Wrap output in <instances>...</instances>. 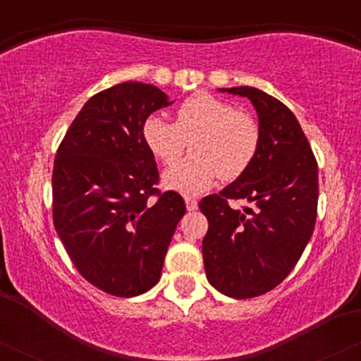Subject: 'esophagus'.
Listing matches in <instances>:
<instances>
[{"label": "esophagus", "instance_id": "34e87169", "mask_svg": "<svg viewBox=\"0 0 361 361\" xmlns=\"http://www.w3.org/2000/svg\"><path fill=\"white\" fill-rule=\"evenodd\" d=\"M185 204H186V209H188L190 212L197 210V207H198V202L195 200V198H192V197H185Z\"/></svg>", "mask_w": 361, "mask_h": 361}]
</instances>
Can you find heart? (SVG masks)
Returning <instances> with one entry per match:
<instances>
[{"instance_id":"b5f03b06","label":"heart","mask_w":361,"mask_h":361,"mask_svg":"<svg viewBox=\"0 0 361 361\" xmlns=\"http://www.w3.org/2000/svg\"><path fill=\"white\" fill-rule=\"evenodd\" d=\"M142 139L151 154L171 166L190 142L192 156L164 175L169 188L186 195L205 192L221 176L234 181L258 156L261 128L258 120L233 103L210 93H195L175 110V123L163 117L146 118Z\"/></svg>"}]
</instances>
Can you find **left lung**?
<instances>
[{
    "label": "left lung",
    "mask_w": 361,
    "mask_h": 361,
    "mask_svg": "<svg viewBox=\"0 0 361 361\" xmlns=\"http://www.w3.org/2000/svg\"><path fill=\"white\" fill-rule=\"evenodd\" d=\"M221 91L250 98L261 144L251 168L222 192L202 198L209 221L202 252L207 279L224 295L252 299L280 285L307 246L317 217V161L295 115L251 86ZM251 201L233 209L231 201Z\"/></svg>",
    "instance_id": "left-lung-1"
}]
</instances>
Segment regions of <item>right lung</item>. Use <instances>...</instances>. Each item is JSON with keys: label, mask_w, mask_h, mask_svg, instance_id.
Masks as SVG:
<instances>
[{"label": "right lung", "mask_w": 361, "mask_h": 361, "mask_svg": "<svg viewBox=\"0 0 361 361\" xmlns=\"http://www.w3.org/2000/svg\"><path fill=\"white\" fill-rule=\"evenodd\" d=\"M168 105L146 82L103 90L73 120L54 159V227L82 279L110 295L154 287L186 212L180 193L157 190L159 171L142 139L146 118Z\"/></svg>", "instance_id": "right-lung-1"}]
</instances>
